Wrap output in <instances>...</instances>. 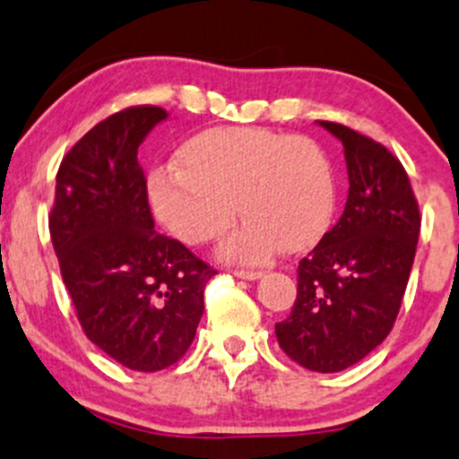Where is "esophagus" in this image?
Segmentation results:
<instances>
[{
  "label": "esophagus",
  "instance_id": "1",
  "mask_svg": "<svg viewBox=\"0 0 459 459\" xmlns=\"http://www.w3.org/2000/svg\"><path fill=\"white\" fill-rule=\"evenodd\" d=\"M233 274L238 279H246V281H257L264 277V273H259V270H233Z\"/></svg>",
  "mask_w": 459,
  "mask_h": 459
}]
</instances>
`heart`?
Masks as SVG:
<instances>
[{"mask_svg": "<svg viewBox=\"0 0 459 459\" xmlns=\"http://www.w3.org/2000/svg\"><path fill=\"white\" fill-rule=\"evenodd\" d=\"M149 204L167 230L191 246L221 238L242 211L248 220L221 255L262 264L281 246L297 253L323 238L334 217L336 186L325 153L307 138L215 127L182 144L178 165L153 169Z\"/></svg>", "mask_w": 459, "mask_h": 459, "instance_id": "obj_1", "label": "heart"}]
</instances>
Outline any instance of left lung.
I'll list each match as a JSON object with an SVG mask.
<instances>
[{
  "mask_svg": "<svg viewBox=\"0 0 459 459\" xmlns=\"http://www.w3.org/2000/svg\"><path fill=\"white\" fill-rule=\"evenodd\" d=\"M343 143L345 211L299 262L297 301L274 325L279 345L301 368H351L392 332L420 235V211L400 160L380 143L318 120Z\"/></svg>",
  "mask_w": 459,
  "mask_h": 459,
  "instance_id": "1",
  "label": "left lung"
}]
</instances>
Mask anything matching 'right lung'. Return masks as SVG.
<instances>
[{"label":"right lung","mask_w":459,"mask_h":459,"mask_svg":"<svg viewBox=\"0 0 459 459\" xmlns=\"http://www.w3.org/2000/svg\"><path fill=\"white\" fill-rule=\"evenodd\" d=\"M167 112L129 108L91 127L61 160L50 238L85 336L134 371L189 350L215 270L153 229L138 147Z\"/></svg>","instance_id":"right-lung-1"}]
</instances>
